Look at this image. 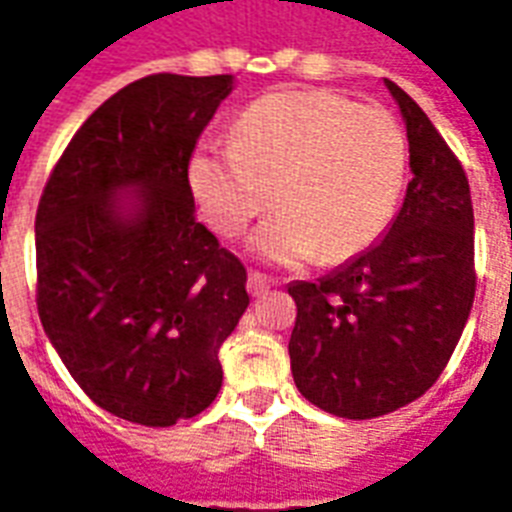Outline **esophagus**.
Instances as JSON below:
<instances>
[{
  "label": "esophagus",
  "mask_w": 512,
  "mask_h": 512,
  "mask_svg": "<svg viewBox=\"0 0 512 512\" xmlns=\"http://www.w3.org/2000/svg\"><path fill=\"white\" fill-rule=\"evenodd\" d=\"M246 288H249V293L252 296H263L268 290V279L263 277V274H257V271H249V282H246Z\"/></svg>",
  "instance_id": "esophagus-1"
}]
</instances>
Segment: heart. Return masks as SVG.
I'll use <instances>...</instances> for the list:
<instances>
[{"mask_svg": "<svg viewBox=\"0 0 512 512\" xmlns=\"http://www.w3.org/2000/svg\"><path fill=\"white\" fill-rule=\"evenodd\" d=\"M406 131L384 106L329 90L263 95L235 120L230 147L202 145L186 178L216 233L238 235L274 200L282 211L249 246L268 263H340L384 233L406 183Z\"/></svg>", "mask_w": 512, "mask_h": 512, "instance_id": "b5f03b06", "label": "heart"}]
</instances>
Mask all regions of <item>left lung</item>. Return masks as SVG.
<instances>
[{
	"mask_svg": "<svg viewBox=\"0 0 512 512\" xmlns=\"http://www.w3.org/2000/svg\"><path fill=\"white\" fill-rule=\"evenodd\" d=\"M408 136L403 208L386 235L332 274L293 282L290 370L334 417L373 419L408 406L450 362L474 301V211L461 161L395 82Z\"/></svg>",
	"mask_w": 512,
	"mask_h": 512,
	"instance_id": "1",
	"label": "left lung"
}]
</instances>
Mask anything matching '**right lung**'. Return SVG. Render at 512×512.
I'll use <instances>...</instances> for the list:
<instances>
[{
  "label": "right lung",
  "instance_id": "right-lung-1",
  "mask_svg": "<svg viewBox=\"0 0 512 512\" xmlns=\"http://www.w3.org/2000/svg\"><path fill=\"white\" fill-rule=\"evenodd\" d=\"M233 76L153 73L84 120L35 216L38 312L84 395L169 428L222 389L244 263L197 222L186 167Z\"/></svg>",
  "mask_w": 512,
  "mask_h": 512
}]
</instances>
